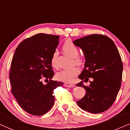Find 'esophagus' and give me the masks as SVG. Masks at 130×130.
I'll use <instances>...</instances> for the list:
<instances>
[{
  "mask_svg": "<svg viewBox=\"0 0 130 130\" xmlns=\"http://www.w3.org/2000/svg\"><path fill=\"white\" fill-rule=\"evenodd\" d=\"M64 86H66V87H75V85L74 84H72V83H66L64 84Z\"/></svg>",
  "mask_w": 130,
  "mask_h": 130,
  "instance_id": "obj_1",
  "label": "esophagus"
}]
</instances>
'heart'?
Masks as SVG:
<instances>
[{"label": "heart", "mask_w": 130, "mask_h": 130, "mask_svg": "<svg viewBox=\"0 0 130 130\" xmlns=\"http://www.w3.org/2000/svg\"><path fill=\"white\" fill-rule=\"evenodd\" d=\"M62 49L63 52L67 55L73 58L74 63L78 66H82L84 64V58L81 56L78 55L79 54V49L70 40H66L62 46ZM58 57V51H55L53 53L51 57V64L53 67H57V60ZM78 73V69L76 68L69 69H64L59 72L57 73V77L60 81L66 83H72L74 78L77 76Z\"/></svg>", "instance_id": "b5f03b06"}]
</instances>
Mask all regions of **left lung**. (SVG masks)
I'll list each match as a JSON object with an SVG mask.
<instances>
[{"label": "left lung", "mask_w": 130, "mask_h": 130, "mask_svg": "<svg viewBox=\"0 0 130 130\" xmlns=\"http://www.w3.org/2000/svg\"><path fill=\"white\" fill-rule=\"evenodd\" d=\"M73 43L83 49L86 58L85 68L78 76L83 81L76 84L84 88L86 94L78 105L90 113H102L114 103L121 86L123 64L119 51L111 39L102 34L90 35ZM89 77L93 81L84 86Z\"/></svg>", "instance_id": "8db88e82"}]
</instances>
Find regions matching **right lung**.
Listing matches in <instances>:
<instances>
[{
    "mask_svg": "<svg viewBox=\"0 0 130 130\" xmlns=\"http://www.w3.org/2000/svg\"><path fill=\"white\" fill-rule=\"evenodd\" d=\"M60 37L38 34L23 40L15 49L9 72L11 92L20 106L36 116L44 115L52 108L54 90L63 83L53 81L51 57ZM43 78L50 79L46 85Z\"/></svg>",
    "mask_w": 130,
    "mask_h": 130,
    "instance_id": "1",
    "label": "right lung"
}]
</instances>
